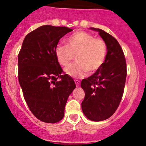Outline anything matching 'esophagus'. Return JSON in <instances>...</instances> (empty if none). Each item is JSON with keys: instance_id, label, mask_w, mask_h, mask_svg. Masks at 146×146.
<instances>
[{"instance_id": "1", "label": "esophagus", "mask_w": 146, "mask_h": 146, "mask_svg": "<svg viewBox=\"0 0 146 146\" xmlns=\"http://www.w3.org/2000/svg\"><path fill=\"white\" fill-rule=\"evenodd\" d=\"M74 82H75V84H76V86L77 87H79V85H80V81H79V80H74Z\"/></svg>"}]
</instances>
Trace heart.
Returning <instances> with one entry per match:
<instances>
[{
  "label": "heart",
  "mask_w": 146,
  "mask_h": 146,
  "mask_svg": "<svg viewBox=\"0 0 146 146\" xmlns=\"http://www.w3.org/2000/svg\"><path fill=\"white\" fill-rule=\"evenodd\" d=\"M107 47L102 39L95 38L85 32H77L66 40V44H59L55 48V56L59 64L66 66L76 57V62L65 68V72L74 78L93 73L105 62Z\"/></svg>",
  "instance_id": "obj_1"
}]
</instances>
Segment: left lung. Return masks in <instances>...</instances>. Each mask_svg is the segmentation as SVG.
Returning <instances> with one entry per match:
<instances>
[{"label": "left lung", "instance_id": "left-lung-1", "mask_svg": "<svg viewBox=\"0 0 146 146\" xmlns=\"http://www.w3.org/2000/svg\"><path fill=\"white\" fill-rule=\"evenodd\" d=\"M90 29L98 32L105 42L107 55L103 65L82 80L80 85L85 96L81 107L88 119L99 122L109 118L118 108L124 92L127 66L123 49L116 39L101 29Z\"/></svg>", "mask_w": 146, "mask_h": 146}]
</instances>
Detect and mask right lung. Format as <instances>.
Masks as SVG:
<instances>
[{
	"label": "right lung",
	"mask_w": 146,
	"mask_h": 146,
	"mask_svg": "<svg viewBox=\"0 0 146 146\" xmlns=\"http://www.w3.org/2000/svg\"><path fill=\"white\" fill-rule=\"evenodd\" d=\"M72 31L64 26L45 25L26 35L18 55V79L32 114L46 123L64 118L65 106L76 84L55 56L62 38ZM60 80H59L58 79Z\"/></svg>",
	"instance_id": "1"
}]
</instances>
